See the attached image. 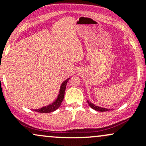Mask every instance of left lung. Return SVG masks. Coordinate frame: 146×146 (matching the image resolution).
Here are the masks:
<instances>
[{
  "label": "left lung",
  "mask_w": 146,
  "mask_h": 146,
  "mask_svg": "<svg viewBox=\"0 0 146 146\" xmlns=\"http://www.w3.org/2000/svg\"><path fill=\"white\" fill-rule=\"evenodd\" d=\"M88 102V105L90 106V108H92L93 109H94L95 110H97V111H100V112H106L108 111V110H109L110 109H108V108H102V107H100V106H95L93 104H92L91 102Z\"/></svg>",
  "instance_id": "left-lung-1"
}]
</instances>
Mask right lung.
Returning a JSON list of instances; mask_svg holds the SVG:
<instances>
[{"label":"right lung","mask_w":146,"mask_h":146,"mask_svg":"<svg viewBox=\"0 0 146 146\" xmlns=\"http://www.w3.org/2000/svg\"><path fill=\"white\" fill-rule=\"evenodd\" d=\"M70 78L67 79V80H65L64 82L62 84L61 86H60V90L59 95H58V98L56 99V100L54 102L49 104L48 106H46L42 107V108H40V109H36L33 110L34 111L38 112V113H51V112H53L54 110L58 109L60 107V106L61 105L62 102L64 100V92L65 89H66V84H67V82L69 80Z\"/></svg>","instance_id":"add662e5"}]
</instances>
